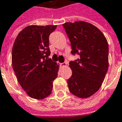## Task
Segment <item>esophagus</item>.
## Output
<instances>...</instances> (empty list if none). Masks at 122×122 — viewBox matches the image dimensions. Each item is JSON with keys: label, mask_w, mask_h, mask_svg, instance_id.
Returning <instances> with one entry per match:
<instances>
[{"label": "esophagus", "mask_w": 122, "mask_h": 122, "mask_svg": "<svg viewBox=\"0 0 122 122\" xmlns=\"http://www.w3.org/2000/svg\"><path fill=\"white\" fill-rule=\"evenodd\" d=\"M66 62H65V63H62L60 64V65H61V66H66Z\"/></svg>", "instance_id": "esophagus-1"}]
</instances>
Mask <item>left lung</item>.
<instances>
[{
	"mask_svg": "<svg viewBox=\"0 0 122 122\" xmlns=\"http://www.w3.org/2000/svg\"><path fill=\"white\" fill-rule=\"evenodd\" d=\"M71 44V53L78 59L70 61L72 74L67 80L71 93L87 98L99 90L108 67V45L102 32L84 21L63 24Z\"/></svg>",
	"mask_w": 122,
	"mask_h": 122,
	"instance_id": "left-lung-1",
	"label": "left lung"
}]
</instances>
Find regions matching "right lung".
Listing matches in <instances>:
<instances>
[{
  "instance_id": "1",
  "label": "right lung",
  "mask_w": 122,
  "mask_h": 122,
  "mask_svg": "<svg viewBox=\"0 0 122 122\" xmlns=\"http://www.w3.org/2000/svg\"><path fill=\"white\" fill-rule=\"evenodd\" d=\"M57 25H30L17 35L12 48L13 69L20 86L30 97L43 99L51 94L59 66L50 56L49 36Z\"/></svg>"
}]
</instances>
